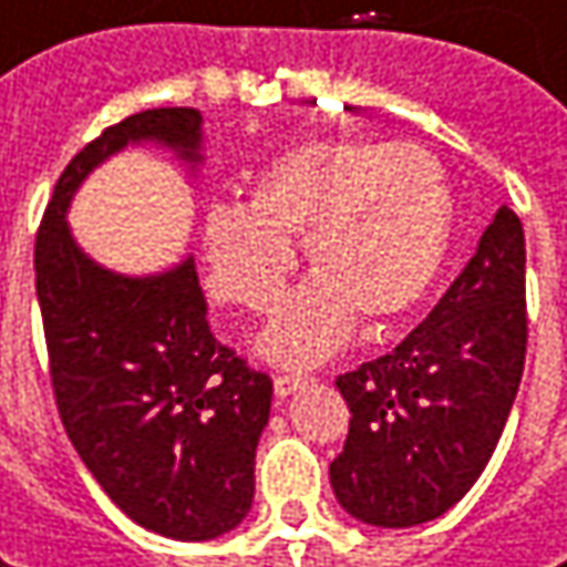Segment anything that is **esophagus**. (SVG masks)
Masks as SVG:
<instances>
[{
	"mask_svg": "<svg viewBox=\"0 0 567 567\" xmlns=\"http://www.w3.org/2000/svg\"><path fill=\"white\" fill-rule=\"evenodd\" d=\"M308 382V379H305V375H295V372H282V375H276V394H279V398H288V394H295V391H298V388H301V384Z\"/></svg>",
	"mask_w": 567,
	"mask_h": 567,
	"instance_id": "1",
	"label": "esophagus"
}]
</instances>
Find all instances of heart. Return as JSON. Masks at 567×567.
I'll use <instances>...</instances> for the list:
<instances>
[{
  "mask_svg": "<svg viewBox=\"0 0 567 567\" xmlns=\"http://www.w3.org/2000/svg\"><path fill=\"white\" fill-rule=\"evenodd\" d=\"M452 217L450 183L430 151L311 141L276 156L247 205H208V285L227 305L269 311L295 269L288 244L301 240L315 279L276 308L256 350L311 365L350 340L355 317L391 323L420 305L443 269Z\"/></svg>",
  "mask_w": 567,
  "mask_h": 567,
  "instance_id": "1",
  "label": "heart"
}]
</instances>
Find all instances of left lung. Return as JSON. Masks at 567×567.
Masks as SVG:
<instances>
[{"label": "left lung", "instance_id": "1", "mask_svg": "<svg viewBox=\"0 0 567 567\" xmlns=\"http://www.w3.org/2000/svg\"><path fill=\"white\" fill-rule=\"evenodd\" d=\"M526 240L504 205L423 323L337 379L350 408L330 462L340 507L401 529L446 514L482 478L526 362Z\"/></svg>", "mask_w": 567, "mask_h": 567}]
</instances>
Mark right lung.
<instances>
[{
    "mask_svg": "<svg viewBox=\"0 0 567 567\" xmlns=\"http://www.w3.org/2000/svg\"><path fill=\"white\" fill-rule=\"evenodd\" d=\"M202 159L195 109H147L105 127L56 179L34 240V282L56 411L92 478L144 529L205 543L252 504L272 379L208 327L195 262L147 279L95 266L66 227L85 176L127 144Z\"/></svg>",
    "mask_w": 567,
    "mask_h": 567,
    "instance_id": "obj_1",
    "label": "right lung"
}]
</instances>
